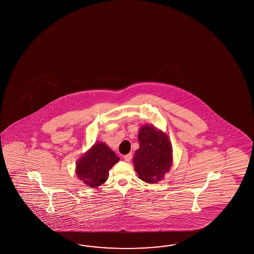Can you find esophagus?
Wrapping results in <instances>:
<instances>
[{"mask_svg":"<svg viewBox=\"0 0 254 254\" xmlns=\"http://www.w3.org/2000/svg\"><path fill=\"white\" fill-rule=\"evenodd\" d=\"M124 158H125V162H129V161L131 160V158H132V154H131V153H129V154L125 155Z\"/></svg>","mask_w":254,"mask_h":254,"instance_id":"34e87169","label":"esophagus"}]
</instances>
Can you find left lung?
I'll use <instances>...</instances> for the list:
<instances>
[{"label": "left lung", "instance_id": "8db88e82", "mask_svg": "<svg viewBox=\"0 0 254 254\" xmlns=\"http://www.w3.org/2000/svg\"><path fill=\"white\" fill-rule=\"evenodd\" d=\"M138 140L140 147L132 160L135 172L147 184H157L173 165L172 143L165 132L151 125L140 127Z\"/></svg>", "mask_w": 254, "mask_h": 254}]
</instances>
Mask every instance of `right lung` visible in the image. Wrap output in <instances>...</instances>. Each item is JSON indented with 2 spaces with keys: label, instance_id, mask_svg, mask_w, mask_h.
<instances>
[{
  "label": "right lung",
  "instance_id": "1",
  "mask_svg": "<svg viewBox=\"0 0 254 254\" xmlns=\"http://www.w3.org/2000/svg\"><path fill=\"white\" fill-rule=\"evenodd\" d=\"M119 160L105 142L97 141L76 162V175L86 186L95 189L108 180L109 171Z\"/></svg>",
  "mask_w": 254,
  "mask_h": 254
}]
</instances>
